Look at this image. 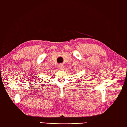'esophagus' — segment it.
I'll return each mask as SVG.
<instances>
[{
    "label": "esophagus",
    "mask_w": 127,
    "mask_h": 127,
    "mask_svg": "<svg viewBox=\"0 0 127 127\" xmlns=\"http://www.w3.org/2000/svg\"><path fill=\"white\" fill-rule=\"evenodd\" d=\"M59 68L60 69H61V70H62L63 69H64V65H63V64H59Z\"/></svg>",
    "instance_id": "34e87169"
}]
</instances>
